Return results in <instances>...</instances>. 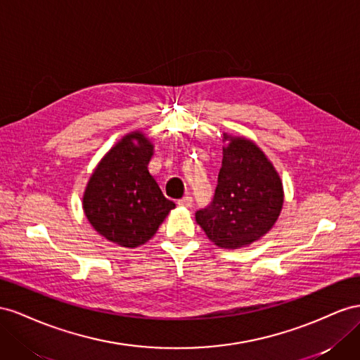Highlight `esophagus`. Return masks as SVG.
Returning <instances> with one entry per match:
<instances>
[{
    "instance_id": "1",
    "label": "esophagus",
    "mask_w": 360,
    "mask_h": 360,
    "mask_svg": "<svg viewBox=\"0 0 360 360\" xmlns=\"http://www.w3.org/2000/svg\"><path fill=\"white\" fill-rule=\"evenodd\" d=\"M191 203H193V199H191L190 196H184V198L178 202L179 207H186V208H190Z\"/></svg>"
}]
</instances>
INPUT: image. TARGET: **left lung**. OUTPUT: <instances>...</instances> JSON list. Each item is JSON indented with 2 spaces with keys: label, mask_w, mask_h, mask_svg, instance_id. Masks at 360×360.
<instances>
[{
  "label": "left lung",
  "mask_w": 360,
  "mask_h": 360,
  "mask_svg": "<svg viewBox=\"0 0 360 360\" xmlns=\"http://www.w3.org/2000/svg\"><path fill=\"white\" fill-rule=\"evenodd\" d=\"M223 141L214 200L196 212V221L217 248L241 249L273 229L283 208V184L255 141L228 132Z\"/></svg>",
  "instance_id": "8db88e82"
}]
</instances>
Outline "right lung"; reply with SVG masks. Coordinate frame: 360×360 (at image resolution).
Here are the masks:
<instances>
[{
  "label": "right lung",
  "mask_w": 360,
  "mask_h": 360,
  "mask_svg": "<svg viewBox=\"0 0 360 360\" xmlns=\"http://www.w3.org/2000/svg\"><path fill=\"white\" fill-rule=\"evenodd\" d=\"M152 155L153 143L145 132H128L101 158L86 186V219L120 248L136 249L148 243L176 207L164 198L149 173Z\"/></svg>",
  "instance_id": "add662e5"
}]
</instances>
